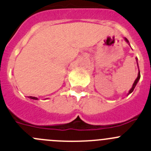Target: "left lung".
<instances>
[{
	"instance_id": "1",
	"label": "left lung",
	"mask_w": 151,
	"mask_h": 151,
	"mask_svg": "<svg viewBox=\"0 0 151 151\" xmlns=\"http://www.w3.org/2000/svg\"><path fill=\"white\" fill-rule=\"evenodd\" d=\"M125 41L127 42V43H128V44L130 45V43H129V41H128V39L126 38V37H125ZM136 60H137V65H138V68H139V65H138V59H137V58H136ZM139 79H140V71H139V72H138V76H137V79H136L135 80V81H134V84H133V86H132V88H131V89H130V91H129V92H128V94H127V96H128V95H129L130 93H132L133 92V91L134 90V88H135V87H136V86H137V83H138L139 82Z\"/></svg>"
}]
</instances>
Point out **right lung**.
I'll list each match as a JSON object with an SVG mask.
<instances>
[{
    "mask_svg": "<svg viewBox=\"0 0 151 151\" xmlns=\"http://www.w3.org/2000/svg\"><path fill=\"white\" fill-rule=\"evenodd\" d=\"M28 97L30 98V99H35V100H37V99H38V98L35 97V96H28Z\"/></svg>",
    "mask_w": 151,
    "mask_h": 151,
    "instance_id": "obj_1",
    "label": "right lung"
}]
</instances>
